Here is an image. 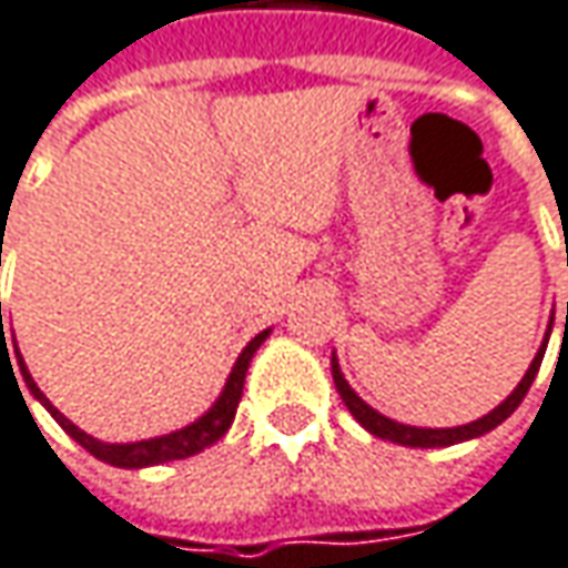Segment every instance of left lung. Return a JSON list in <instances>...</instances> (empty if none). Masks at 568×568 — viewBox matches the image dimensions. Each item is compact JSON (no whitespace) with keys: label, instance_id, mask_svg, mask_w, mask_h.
I'll return each instance as SVG.
<instances>
[{"label":"left lung","instance_id":"left-lung-1","mask_svg":"<svg viewBox=\"0 0 568 568\" xmlns=\"http://www.w3.org/2000/svg\"><path fill=\"white\" fill-rule=\"evenodd\" d=\"M549 329H552V320H549ZM549 329H547V339L540 345V352L534 355V362H530V368H527V375L520 378V385L514 387L510 394H507L505 400L491 410V414H485V417H478V420H471L466 426H446V429H429V426H407V424H397V420H390L385 414H378L375 407H368L352 387L345 382V375L339 372V362H336V355H333V382H336V390H339V397L345 400V407H348V414L358 420V424L365 426L372 436H382L387 443H397V446H414V449H436V446H453V443H466V439H475V436H485L488 429H495L498 424H505L507 417L520 407V400L527 397V390L534 385V378H537V372H540V362H544V352H547L549 343ZM566 329H568V304H566Z\"/></svg>","mask_w":568,"mask_h":568}]
</instances>
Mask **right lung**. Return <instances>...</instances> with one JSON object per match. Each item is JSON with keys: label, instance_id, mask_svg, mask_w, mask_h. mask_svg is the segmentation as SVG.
Masks as SVG:
<instances>
[{"label": "right lung", "instance_id": "add662e5", "mask_svg": "<svg viewBox=\"0 0 568 568\" xmlns=\"http://www.w3.org/2000/svg\"><path fill=\"white\" fill-rule=\"evenodd\" d=\"M0 333H2V304H0ZM267 333H271V329L258 333L252 343L242 348L239 362H235V365H232V372H229V382H225L223 394L216 397V404H213L200 420H193V424L183 426V429H174V433L154 436V439H142V443H102V439H93L90 433H83L77 424H70L61 410H58V407L41 394V387L34 385V378L28 375V368H24V362H21L19 348H16V355H19L21 378H24L28 390H31V394L48 407V414L63 426V433H67V436H73V439H77L90 456H97V459L109 463V466L144 468V466H161V463H174V459H186V456H196V453H203L206 446H213L216 439H223L225 429H229L232 420H235V407H239V400H242V385H245L248 362H252V355L258 352V345L267 339ZM12 339H16V336H12ZM0 355L2 358H9L6 333H2ZM9 365H12V362H9ZM12 375H16V372H12ZM16 382H19V378H16Z\"/></svg>", "mask_w": 568, "mask_h": 568}]
</instances>
